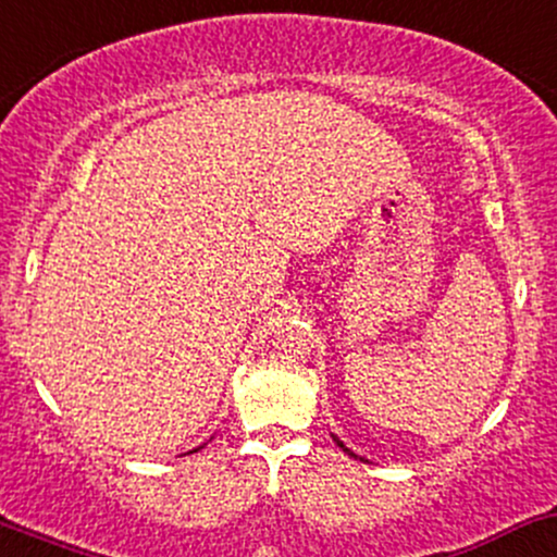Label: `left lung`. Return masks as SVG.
<instances>
[{"instance_id": "8db88e82", "label": "left lung", "mask_w": 557, "mask_h": 557, "mask_svg": "<svg viewBox=\"0 0 557 557\" xmlns=\"http://www.w3.org/2000/svg\"><path fill=\"white\" fill-rule=\"evenodd\" d=\"M333 438H335V444H338V447H341V449H344V451H348V455H351V457H357V455H354V451H351V449H346V447H344V442H341V438H338V436H333Z\"/></svg>"}]
</instances>
